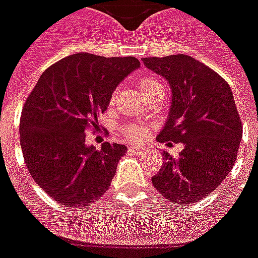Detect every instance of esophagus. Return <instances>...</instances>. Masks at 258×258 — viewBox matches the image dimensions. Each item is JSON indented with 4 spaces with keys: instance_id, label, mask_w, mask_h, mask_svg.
I'll return each instance as SVG.
<instances>
[{
    "instance_id": "1",
    "label": "esophagus",
    "mask_w": 258,
    "mask_h": 258,
    "mask_svg": "<svg viewBox=\"0 0 258 258\" xmlns=\"http://www.w3.org/2000/svg\"><path fill=\"white\" fill-rule=\"evenodd\" d=\"M144 149L138 148V146H129V152L133 153V154H140Z\"/></svg>"
}]
</instances>
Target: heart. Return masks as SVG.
Returning a JSON list of instances; mask_svg holds the SVG:
<instances>
[{"instance_id": "obj_1", "label": "heart", "mask_w": 258, "mask_h": 258, "mask_svg": "<svg viewBox=\"0 0 258 258\" xmlns=\"http://www.w3.org/2000/svg\"><path fill=\"white\" fill-rule=\"evenodd\" d=\"M137 87H138V91L141 92L142 97L145 100L149 99L150 96L155 95V93H163V86L161 83L154 78H150V76H142V78L138 79L137 82ZM114 95L112 96V99L110 101L113 103L114 101ZM145 127L140 126L137 124H131V125H126V126L122 127V134H124V137L126 138L127 141H132V142H140L144 140L145 137Z\"/></svg>"}]
</instances>
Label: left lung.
Returning a JSON list of instances; mask_svg holds the SVG:
<instances>
[{"label": "left lung", "instance_id": "left-lung-1", "mask_svg": "<svg viewBox=\"0 0 258 258\" xmlns=\"http://www.w3.org/2000/svg\"><path fill=\"white\" fill-rule=\"evenodd\" d=\"M144 64L169 82L171 112L157 141L182 142L178 157L163 154L153 186L174 204L202 201L235 165L242 124L231 87L218 72L184 54L144 57Z\"/></svg>", "mask_w": 258, "mask_h": 258}]
</instances>
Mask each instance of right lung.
<instances>
[{"instance_id": "1", "label": "right lung", "mask_w": 258, "mask_h": 258, "mask_svg": "<svg viewBox=\"0 0 258 258\" xmlns=\"http://www.w3.org/2000/svg\"><path fill=\"white\" fill-rule=\"evenodd\" d=\"M140 67L134 56L78 52L40 75L21 113L19 142L27 170L57 203L82 208L99 201L116 174L126 146H87L88 131L109 105L118 83Z\"/></svg>"}]
</instances>
